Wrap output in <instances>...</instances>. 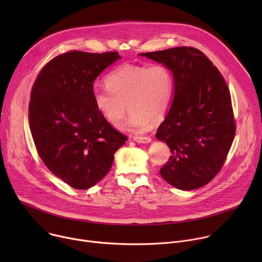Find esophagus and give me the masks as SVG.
I'll use <instances>...</instances> for the list:
<instances>
[{"label": "esophagus", "mask_w": 262, "mask_h": 262, "mask_svg": "<svg viewBox=\"0 0 262 262\" xmlns=\"http://www.w3.org/2000/svg\"><path fill=\"white\" fill-rule=\"evenodd\" d=\"M133 140L137 143H142V144H148V143L151 142L150 137H134Z\"/></svg>", "instance_id": "1"}]
</instances>
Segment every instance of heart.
Returning a JSON list of instances; mask_svg holds the SVG:
<instances>
[{
	"label": "heart",
	"mask_w": 262,
	"mask_h": 262,
	"mask_svg": "<svg viewBox=\"0 0 262 262\" xmlns=\"http://www.w3.org/2000/svg\"><path fill=\"white\" fill-rule=\"evenodd\" d=\"M106 89H94L93 103L98 113L112 125L123 118L126 105L128 117L122 129L142 132L151 120L161 121L173 97V76L168 66L125 63L111 71L104 80Z\"/></svg>",
	"instance_id": "obj_1"
}]
</instances>
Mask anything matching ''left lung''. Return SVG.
<instances>
[{
  "mask_svg": "<svg viewBox=\"0 0 262 262\" xmlns=\"http://www.w3.org/2000/svg\"><path fill=\"white\" fill-rule=\"evenodd\" d=\"M139 55L165 64L173 76L171 106L156 135L172 156L160 173L178 190L199 189L221 170L234 139L228 87L197 49L179 47Z\"/></svg>",
  "mask_w": 262,
  "mask_h": 262,
  "instance_id": "obj_1",
  "label": "left lung"
}]
</instances>
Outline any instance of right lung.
<instances>
[{"mask_svg":"<svg viewBox=\"0 0 262 262\" xmlns=\"http://www.w3.org/2000/svg\"><path fill=\"white\" fill-rule=\"evenodd\" d=\"M121 59L116 52H69L50 61L31 92L29 124L46 166L78 190H87L110 171L126 137L95 108L93 83Z\"/></svg>","mask_w":262,"mask_h":262,"instance_id":"1","label":"right lung"}]
</instances>
